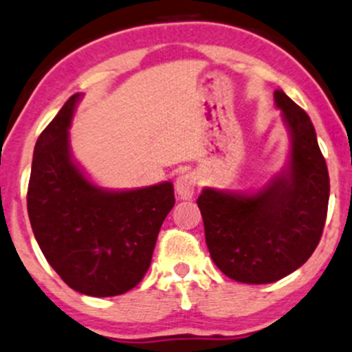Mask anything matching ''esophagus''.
<instances>
[{
	"instance_id": "34e87169",
	"label": "esophagus",
	"mask_w": 352,
	"mask_h": 352,
	"mask_svg": "<svg viewBox=\"0 0 352 352\" xmlns=\"http://www.w3.org/2000/svg\"><path fill=\"white\" fill-rule=\"evenodd\" d=\"M196 184H198V181H196V176L192 175V173H184V175H181L179 177H177L176 191H177V195H179V198L190 199L191 196L195 195Z\"/></svg>"
}]
</instances>
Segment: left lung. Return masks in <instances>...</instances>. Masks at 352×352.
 I'll list each match as a JSON object with an SVG mask.
<instances>
[{"label": "left lung", "mask_w": 352, "mask_h": 352, "mask_svg": "<svg viewBox=\"0 0 352 352\" xmlns=\"http://www.w3.org/2000/svg\"><path fill=\"white\" fill-rule=\"evenodd\" d=\"M274 96L292 138L287 171L256 195L206 188L196 201L214 265L241 283L277 282L304 265L327 217L329 173L311 117L282 90Z\"/></svg>", "instance_id": "1"}]
</instances>
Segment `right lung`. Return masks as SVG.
I'll return each instance as SVG.
<instances>
[{"mask_svg": "<svg viewBox=\"0 0 352 352\" xmlns=\"http://www.w3.org/2000/svg\"><path fill=\"white\" fill-rule=\"evenodd\" d=\"M78 99L72 96L36 141L28 217L45 258L70 289L120 296L146 275L162 221L175 206V190L169 181L131 191L90 183L69 147Z\"/></svg>", "mask_w": 352, "mask_h": 352, "instance_id": "add662e5", "label": "right lung"}]
</instances>
